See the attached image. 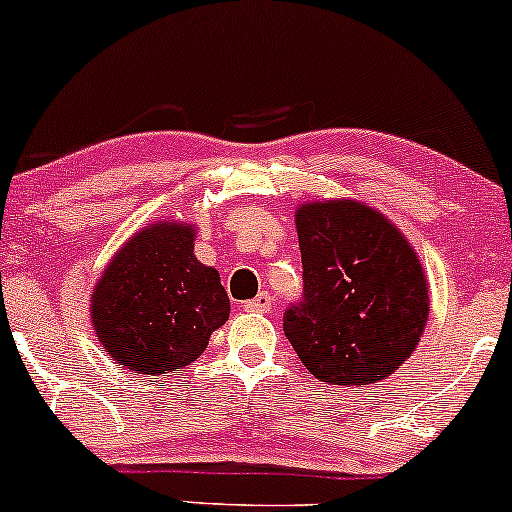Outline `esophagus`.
<instances>
[{
  "label": "esophagus",
  "instance_id": "34e87169",
  "mask_svg": "<svg viewBox=\"0 0 512 512\" xmlns=\"http://www.w3.org/2000/svg\"><path fill=\"white\" fill-rule=\"evenodd\" d=\"M245 312H269L271 309V295L267 293V290H262L260 295L255 297V300H248L243 304Z\"/></svg>",
  "mask_w": 512,
  "mask_h": 512
}]
</instances>
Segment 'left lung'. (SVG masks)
<instances>
[{"label": "left lung", "mask_w": 512, "mask_h": 512, "mask_svg": "<svg viewBox=\"0 0 512 512\" xmlns=\"http://www.w3.org/2000/svg\"><path fill=\"white\" fill-rule=\"evenodd\" d=\"M302 297L283 331L314 378L361 387L397 371L428 321L416 252L383 215L349 200L297 210Z\"/></svg>", "instance_id": "8db88e82"}]
</instances>
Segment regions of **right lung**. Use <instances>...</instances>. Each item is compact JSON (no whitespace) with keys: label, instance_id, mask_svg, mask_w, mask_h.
<instances>
[{"label":"right lung","instance_id":"1","mask_svg":"<svg viewBox=\"0 0 512 512\" xmlns=\"http://www.w3.org/2000/svg\"><path fill=\"white\" fill-rule=\"evenodd\" d=\"M229 319L217 269L193 255V229L141 231L108 264L92 297L96 338L120 366L160 375L196 361Z\"/></svg>","mask_w":512,"mask_h":512}]
</instances>
